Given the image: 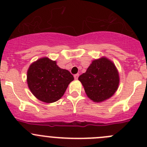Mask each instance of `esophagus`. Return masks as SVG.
<instances>
[{
	"mask_svg": "<svg viewBox=\"0 0 147 147\" xmlns=\"http://www.w3.org/2000/svg\"><path fill=\"white\" fill-rule=\"evenodd\" d=\"M78 76H79V74H75V75H74V78H75V79H78Z\"/></svg>",
	"mask_w": 147,
	"mask_h": 147,
	"instance_id": "esophagus-1",
	"label": "esophagus"
}]
</instances>
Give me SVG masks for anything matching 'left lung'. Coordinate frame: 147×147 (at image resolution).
<instances>
[{
	"mask_svg": "<svg viewBox=\"0 0 147 147\" xmlns=\"http://www.w3.org/2000/svg\"><path fill=\"white\" fill-rule=\"evenodd\" d=\"M87 96L94 102H101L112 96L119 84L118 71L106 57L93 61L86 73L78 77Z\"/></svg>",
	"mask_w": 147,
	"mask_h": 147,
	"instance_id": "left-lung-1",
	"label": "left lung"
}]
</instances>
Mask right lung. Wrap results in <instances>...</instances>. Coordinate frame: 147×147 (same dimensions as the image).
I'll return each mask as SVG.
<instances>
[{"label":"right lung","mask_w":147,"mask_h":147,"mask_svg":"<svg viewBox=\"0 0 147 147\" xmlns=\"http://www.w3.org/2000/svg\"><path fill=\"white\" fill-rule=\"evenodd\" d=\"M74 79L69 71L61 69L56 61L46 57L33 62L27 71L30 91L38 99L46 103L60 99Z\"/></svg>","instance_id":"1"}]
</instances>
